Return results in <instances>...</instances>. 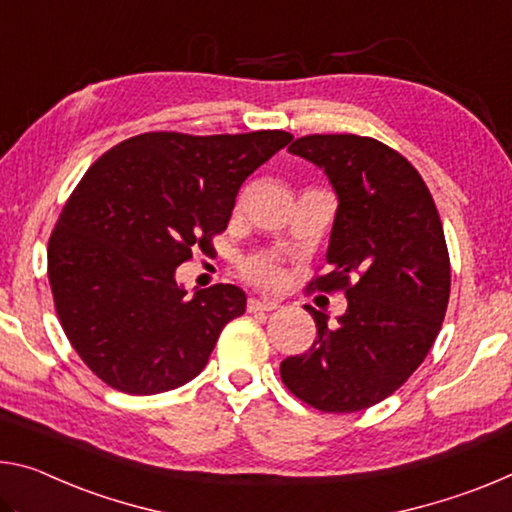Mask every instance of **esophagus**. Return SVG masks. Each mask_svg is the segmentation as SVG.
<instances>
[{
	"label": "esophagus",
	"mask_w": 512,
	"mask_h": 512,
	"mask_svg": "<svg viewBox=\"0 0 512 512\" xmlns=\"http://www.w3.org/2000/svg\"><path fill=\"white\" fill-rule=\"evenodd\" d=\"M278 310V300L273 298H250L248 312H273Z\"/></svg>",
	"instance_id": "esophagus-1"
}]
</instances>
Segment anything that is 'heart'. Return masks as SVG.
I'll use <instances>...</instances> for the list:
<instances>
[{
	"instance_id": "heart-1",
	"label": "heart",
	"mask_w": 512,
	"mask_h": 512,
	"mask_svg": "<svg viewBox=\"0 0 512 512\" xmlns=\"http://www.w3.org/2000/svg\"><path fill=\"white\" fill-rule=\"evenodd\" d=\"M243 273L250 282H255L259 287H271L282 278L280 264L271 257H253L248 259L246 266H243Z\"/></svg>"
}]
</instances>
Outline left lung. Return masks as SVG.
I'll return each instance as SVG.
<instances>
[{
	"mask_svg": "<svg viewBox=\"0 0 512 512\" xmlns=\"http://www.w3.org/2000/svg\"><path fill=\"white\" fill-rule=\"evenodd\" d=\"M326 173L337 196L326 262L312 285L344 289L337 323H316L310 351L280 364L289 392L321 412H358L412 376L442 328L451 289L449 250L421 175L385 143L312 134L289 145Z\"/></svg>",
	"mask_w": 512,
	"mask_h": 512,
	"instance_id": "8db88e82",
	"label": "left lung"
}]
</instances>
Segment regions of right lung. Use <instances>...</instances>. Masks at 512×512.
I'll use <instances>...</instances> for the list:
<instances>
[{"instance_id":"right-lung-1","label":"right lung","mask_w":512,"mask_h":512,"mask_svg":"<svg viewBox=\"0 0 512 512\" xmlns=\"http://www.w3.org/2000/svg\"><path fill=\"white\" fill-rule=\"evenodd\" d=\"M291 139L280 129L148 132L86 170L50 237L47 275L61 326L97 378L145 396L205 369L246 294L214 285L189 298L175 271L193 250H212L241 184Z\"/></svg>"}]
</instances>
